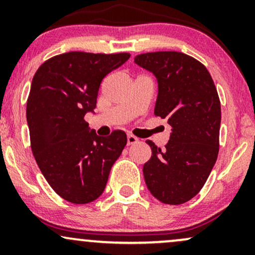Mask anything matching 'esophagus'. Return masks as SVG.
<instances>
[{"mask_svg": "<svg viewBox=\"0 0 255 255\" xmlns=\"http://www.w3.org/2000/svg\"><path fill=\"white\" fill-rule=\"evenodd\" d=\"M136 142H137V137L131 135V134H128V135H127V145H133V144H136Z\"/></svg>", "mask_w": 255, "mask_h": 255, "instance_id": "34e87169", "label": "esophagus"}]
</instances>
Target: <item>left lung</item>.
I'll use <instances>...</instances> for the list:
<instances>
[{"label":"left lung","instance_id":"left-lung-1","mask_svg":"<svg viewBox=\"0 0 255 255\" xmlns=\"http://www.w3.org/2000/svg\"><path fill=\"white\" fill-rule=\"evenodd\" d=\"M134 62L156 77L154 115L171 127L165 150L147 140L152 156L142 168L148 191L180 205L200 192L218 156L221 102L209 71L183 52L137 55Z\"/></svg>","mask_w":255,"mask_h":255}]
</instances>
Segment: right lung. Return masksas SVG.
Returning a JSON list of instances; mask_svg holds the SVG:
<instances>
[{
	"instance_id": "right-lung-1",
	"label": "right lung",
	"mask_w": 255,
	"mask_h": 255,
	"mask_svg": "<svg viewBox=\"0 0 255 255\" xmlns=\"http://www.w3.org/2000/svg\"><path fill=\"white\" fill-rule=\"evenodd\" d=\"M130 57L71 51L38 68L26 107L31 148L51 188L73 204H89L104 191L110 169L127 144L122 130L103 137L84 118L93 113L102 80Z\"/></svg>"
}]
</instances>
